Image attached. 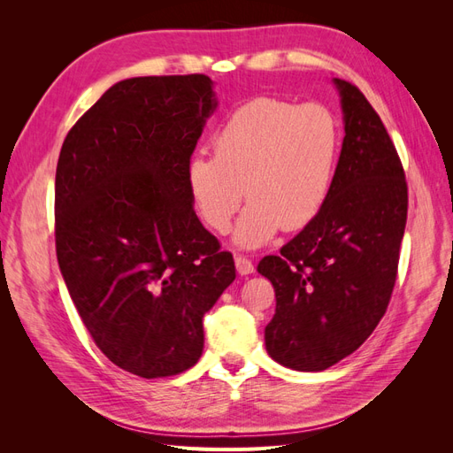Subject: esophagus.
Returning <instances> with one entry per match:
<instances>
[{
	"label": "esophagus",
	"mask_w": 453,
	"mask_h": 453,
	"mask_svg": "<svg viewBox=\"0 0 453 453\" xmlns=\"http://www.w3.org/2000/svg\"><path fill=\"white\" fill-rule=\"evenodd\" d=\"M234 263H236L238 273H242V276H248V273H251L255 270L251 260L248 257H243V255H236L234 257Z\"/></svg>",
	"instance_id": "34e87169"
}]
</instances>
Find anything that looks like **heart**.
I'll list each match as a JSON object with an SVG mask.
<instances>
[{"label": "heart", "mask_w": 453, "mask_h": 453, "mask_svg": "<svg viewBox=\"0 0 453 453\" xmlns=\"http://www.w3.org/2000/svg\"><path fill=\"white\" fill-rule=\"evenodd\" d=\"M336 158L338 128L326 109L255 98L217 130L213 157L188 160L187 185L200 219L219 234L248 196L236 242L258 248L281 226L313 221L331 193Z\"/></svg>", "instance_id": "1"}]
</instances>
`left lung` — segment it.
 Masks as SVG:
<instances>
[{"mask_svg": "<svg viewBox=\"0 0 453 453\" xmlns=\"http://www.w3.org/2000/svg\"><path fill=\"white\" fill-rule=\"evenodd\" d=\"M344 142L321 211L257 270L276 291L265 328L280 365L319 372L372 334L391 300L406 226L408 187L396 149L365 94L334 79Z\"/></svg>", "mask_w": 453, "mask_h": 453, "instance_id": "1", "label": "left lung"}]
</instances>
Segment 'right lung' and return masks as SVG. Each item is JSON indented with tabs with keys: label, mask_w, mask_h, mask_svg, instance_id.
I'll use <instances>...</instances> for the list:
<instances>
[{
	"label": "right lung",
	"mask_w": 453,
	"mask_h": 453,
	"mask_svg": "<svg viewBox=\"0 0 453 453\" xmlns=\"http://www.w3.org/2000/svg\"><path fill=\"white\" fill-rule=\"evenodd\" d=\"M215 107L208 75L125 79L60 150L54 238L65 287L105 357L147 380L196 365L203 313L236 278L187 185Z\"/></svg>",
	"instance_id": "add662e5"
}]
</instances>
